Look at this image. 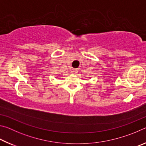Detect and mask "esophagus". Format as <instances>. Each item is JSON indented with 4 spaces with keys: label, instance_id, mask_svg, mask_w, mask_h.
<instances>
[{
    "label": "esophagus",
    "instance_id": "34e87169",
    "mask_svg": "<svg viewBox=\"0 0 146 146\" xmlns=\"http://www.w3.org/2000/svg\"><path fill=\"white\" fill-rule=\"evenodd\" d=\"M71 71H72L73 73H76L78 72V69H72V70H71Z\"/></svg>",
    "mask_w": 146,
    "mask_h": 146
}]
</instances>
